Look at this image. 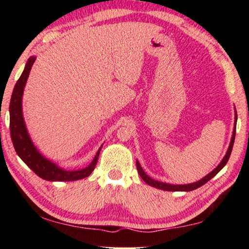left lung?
Returning a JSON list of instances; mask_svg holds the SVG:
<instances>
[{
    "instance_id": "1",
    "label": "left lung",
    "mask_w": 249,
    "mask_h": 249,
    "mask_svg": "<svg viewBox=\"0 0 249 249\" xmlns=\"http://www.w3.org/2000/svg\"><path fill=\"white\" fill-rule=\"evenodd\" d=\"M236 124H237V112H236V117H234V129L232 131V137H231V142H230V145H229V148H228V151L226 153V155H224V158L222 161L220 162V164L216 166L215 169L213 170L212 172L209 173V175L204 177L198 181L196 182H193V183H188V185H171V183H165V182H161V181H156V180L152 179L151 177H148L146 173L144 172V170H142V165L139 164L138 161H136V165H137V170H138V173L139 176L142 177V179L144 180V181L147 183V185L152 186V187H155V188H159V189H162V190H168V192H190V190H194V189H197L199 188L200 186L205 185L207 181H210L211 179L213 178L214 176L217 175L224 165L227 164L228 160L230 158V154H231V151H232V147H233V142H234V137H236Z\"/></svg>"
}]
</instances>
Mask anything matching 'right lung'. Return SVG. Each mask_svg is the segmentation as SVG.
Returning a JSON list of instances; mask_svg holds the SVG:
<instances>
[{
    "label": "right lung",
    "mask_w": 249,
    "mask_h": 249,
    "mask_svg": "<svg viewBox=\"0 0 249 249\" xmlns=\"http://www.w3.org/2000/svg\"><path fill=\"white\" fill-rule=\"evenodd\" d=\"M35 60L36 57L32 56L27 61L25 70L13 88L11 101H10V134H11V139L17 154L37 176L47 181H74V180L86 178L96 166L102 146L97 151L93 161L86 168L81 170H64L57 166L55 163L44 158L37 151L29 137L22 115V94L30 69Z\"/></svg>",
    "instance_id": "obj_1"
}]
</instances>
